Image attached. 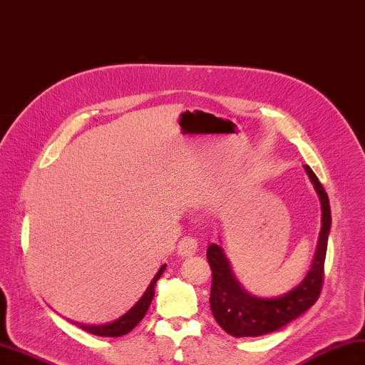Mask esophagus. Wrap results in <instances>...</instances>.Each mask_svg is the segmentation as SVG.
<instances>
[{
	"label": "esophagus",
	"instance_id": "obj_1",
	"mask_svg": "<svg viewBox=\"0 0 365 365\" xmlns=\"http://www.w3.org/2000/svg\"><path fill=\"white\" fill-rule=\"evenodd\" d=\"M179 255L180 257H192L197 250V241L191 238V236H185V238L180 240L179 245Z\"/></svg>",
	"mask_w": 365,
	"mask_h": 365
}]
</instances>
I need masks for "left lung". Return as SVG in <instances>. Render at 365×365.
Segmentation results:
<instances>
[{
    "instance_id": "left-lung-1",
    "label": "left lung",
    "mask_w": 365,
    "mask_h": 365,
    "mask_svg": "<svg viewBox=\"0 0 365 365\" xmlns=\"http://www.w3.org/2000/svg\"><path fill=\"white\" fill-rule=\"evenodd\" d=\"M322 203V230L314 261L303 282L277 299H258L245 292L236 282L222 249L210 244L207 259L211 269L210 307L213 317L225 333L235 337H257L277 331L297 319L319 299L324 287L328 233L331 227V210L328 194L309 166H304Z\"/></svg>"
}]
</instances>
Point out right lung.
<instances>
[{"label": "right lung", "mask_w": 365, "mask_h": 365, "mask_svg": "<svg viewBox=\"0 0 365 365\" xmlns=\"http://www.w3.org/2000/svg\"><path fill=\"white\" fill-rule=\"evenodd\" d=\"M165 267H166V264L160 267V270L155 274L154 279L150 282L146 292L143 294V297L137 303H135V307L127 311L123 317L112 322V324H106V325H83V324H76V325L82 328L83 331L91 333L95 336H103V337H118V336H124L129 331H132V329L143 320L144 314L148 312L149 304H150L152 299H154V294H155V291H154L155 283H157V279L162 277Z\"/></svg>", "instance_id": "add662e5"}]
</instances>
